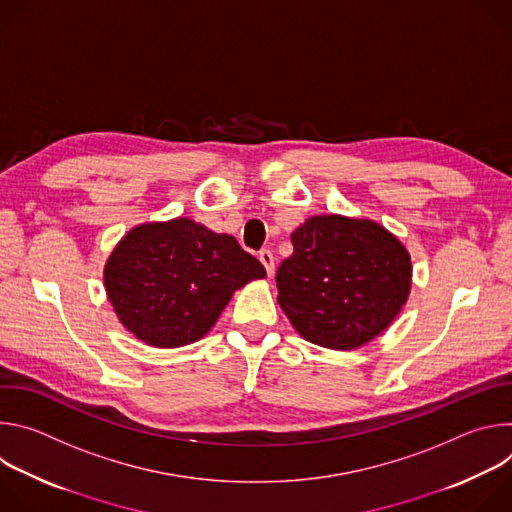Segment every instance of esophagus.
Instances as JSON below:
<instances>
[{
	"mask_svg": "<svg viewBox=\"0 0 512 512\" xmlns=\"http://www.w3.org/2000/svg\"><path fill=\"white\" fill-rule=\"evenodd\" d=\"M259 261L263 263V267H265L267 275L271 277V275H273V271H275V259H273V253H271L269 249L259 251Z\"/></svg>",
	"mask_w": 512,
	"mask_h": 512,
	"instance_id": "1",
	"label": "esophagus"
}]
</instances>
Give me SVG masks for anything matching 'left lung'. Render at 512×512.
<instances>
[{"label":"left lung","instance_id":"obj_1","mask_svg":"<svg viewBox=\"0 0 512 512\" xmlns=\"http://www.w3.org/2000/svg\"><path fill=\"white\" fill-rule=\"evenodd\" d=\"M277 269V302L312 344L354 350L383 334L405 306L413 265L405 245L371 218L316 214L291 233Z\"/></svg>","mask_w":512,"mask_h":512}]
</instances>
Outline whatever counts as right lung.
Listing matches in <instances>:
<instances>
[{"instance_id":"obj_1","label":"right lung","mask_w":512,"mask_h":512,"mask_svg":"<svg viewBox=\"0 0 512 512\" xmlns=\"http://www.w3.org/2000/svg\"><path fill=\"white\" fill-rule=\"evenodd\" d=\"M263 277L265 267L233 235L214 233L186 216L133 227L103 269L119 322L156 348L200 340L235 291Z\"/></svg>"}]
</instances>
